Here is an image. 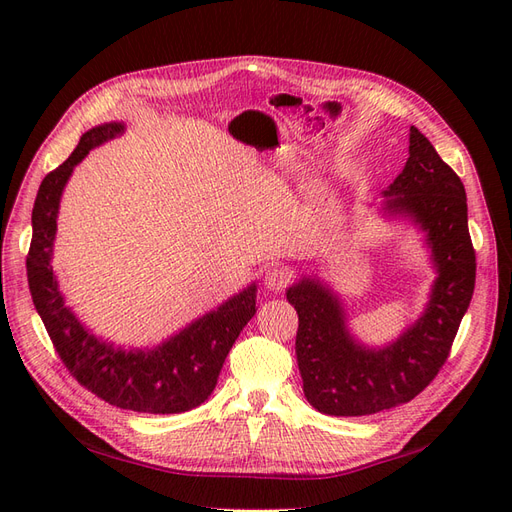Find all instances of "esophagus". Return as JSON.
<instances>
[{
    "instance_id": "34e87169",
    "label": "esophagus",
    "mask_w": 512,
    "mask_h": 512,
    "mask_svg": "<svg viewBox=\"0 0 512 512\" xmlns=\"http://www.w3.org/2000/svg\"><path fill=\"white\" fill-rule=\"evenodd\" d=\"M290 280H292V273L286 267L275 265L265 271V286L273 292H282L290 284Z\"/></svg>"
}]
</instances>
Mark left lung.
<instances>
[{
    "mask_svg": "<svg viewBox=\"0 0 512 512\" xmlns=\"http://www.w3.org/2000/svg\"><path fill=\"white\" fill-rule=\"evenodd\" d=\"M384 213L408 215L427 232L438 277L425 314L386 348H365L346 329L344 307L316 277L288 288L299 314L303 393L318 412L365 416L408 404L451 354L476 282L466 188L427 138L410 128V158L384 192Z\"/></svg>",
    "mask_w": 512,
    "mask_h": 512,
    "instance_id": "1",
    "label": "left lung"
}]
</instances>
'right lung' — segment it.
Here are the masks:
<instances>
[{
	"instance_id": "add662e5",
	"label": "right lung",
	"mask_w": 512,
	"mask_h": 512,
	"mask_svg": "<svg viewBox=\"0 0 512 512\" xmlns=\"http://www.w3.org/2000/svg\"><path fill=\"white\" fill-rule=\"evenodd\" d=\"M123 132V123H104L81 136L72 156L40 183L32 211V245L27 282L34 305L61 363L87 391L111 406L147 412H188L213 393L226 356L256 314V284L153 350H123L91 335L66 307L51 267L57 211L64 185L87 153Z\"/></svg>"
}]
</instances>
